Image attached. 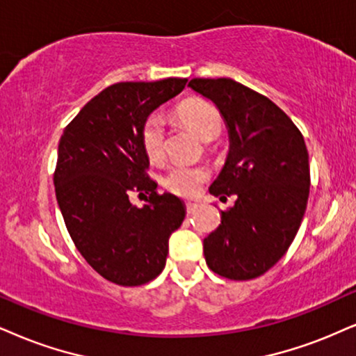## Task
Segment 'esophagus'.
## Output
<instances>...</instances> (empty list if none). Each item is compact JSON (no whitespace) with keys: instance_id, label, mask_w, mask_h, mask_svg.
<instances>
[{"instance_id":"34e87169","label":"esophagus","mask_w":356,"mask_h":356,"mask_svg":"<svg viewBox=\"0 0 356 356\" xmlns=\"http://www.w3.org/2000/svg\"><path fill=\"white\" fill-rule=\"evenodd\" d=\"M185 206H186V213H188V214L195 213V209L198 208V204H196V203H191V201H186Z\"/></svg>"}]
</instances>
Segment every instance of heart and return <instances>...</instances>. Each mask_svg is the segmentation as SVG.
<instances>
[{
  "instance_id": "b5f03b06",
  "label": "heart",
  "mask_w": 356,
  "mask_h": 356,
  "mask_svg": "<svg viewBox=\"0 0 356 356\" xmlns=\"http://www.w3.org/2000/svg\"><path fill=\"white\" fill-rule=\"evenodd\" d=\"M177 117L195 131L200 138L214 140L221 134L222 118L216 107L204 100H186L179 104ZM140 142L150 160H160L165 152V125L160 115L152 113L143 120L140 129ZM208 178V171L200 165L177 163L166 171L163 185L178 196H193L200 190L201 183Z\"/></svg>"
}]
</instances>
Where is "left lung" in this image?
Returning a JSON list of instances; mask_svg holds the SVG:
<instances>
[{"label": "left lung", "instance_id": "left-lung-1", "mask_svg": "<svg viewBox=\"0 0 356 356\" xmlns=\"http://www.w3.org/2000/svg\"><path fill=\"white\" fill-rule=\"evenodd\" d=\"M225 118L229 153L209 193L234 206L203 241L209 269L231 280L256 279L287 252L304 218L309 152L287 113L232 79H191Z\"/></svg>", "mask_w": 356, "mask_h": 356}]
</instances>
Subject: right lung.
<instances>
[{
	"mask_svg": "<svg viewBox=\"0 0 356 356\" xmlns=\"http://www.w3.org/2000/svg\"><path fill=\"white\" fill-rule=\"evenodd\" d=\"M188 79L118 82L90 99L64 129L54 171L56 198L77 251L104 279L134 287L155 279L185 204L158 195L140 142L143 120L185 89ZM149 193L137 209L129 193Z\"/></svg>",
	"mask_w": 356,
	"mask_h": 356,
	"instance_id": "right-lung-1",
	"label": "right lung"
}]
</instances>
